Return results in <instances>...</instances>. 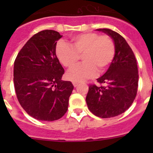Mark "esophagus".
I'll return each instance as SVG.
<instances>
[{
	"label": "esophagus",
	"instance_id": "esophagus-1",
	"mask_svg": "<svg viewBox=\"0 0 153 153\" xmlns=\"http://www.w3.org/2000/svg\"><path fill=\"white\" fill-rule=\"evenodd\" d=\"M72 84H73L74 87H77V86H78V83H75V82H73V83H72Z\"/></svg>",
	"mask_w": 153,
	"mask_h": 153
}]
</instances>
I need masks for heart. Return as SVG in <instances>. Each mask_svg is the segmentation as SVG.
Returning a JSON list of instances; mask_svg holds the SVG:
<instances>
[{
    "mask_svg": "<svg viewBox=\"0 0 153 153\" xmlns=\"http://www.w3.org/2000/svg\"><path fill=\"white\" fill-rule=\"evenodd\" d=\"M71 46L58 42L55 55L65 67L73 68L78 63L80 56L84 62L67 72L69 81L79 82L93 77L96 71L106 72L112 64L115 53L113 41L108 35L87 32L75 35L70 40Z\"/></svg>",
    "mask_w": 153,
    "mask_h": 153,
    "instance_id": "b5f03b06",
    "label": "heart"
}]
</instances>
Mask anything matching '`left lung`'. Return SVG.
<instances>
[{
	"mask_svg": "<svg viewBox=\"0 0 153 153\" xmlns=\"http://www.w3.org/2000/svg\"><path fill=\"white\" fill-rule=\"evenodd\" d=\"M113 41L115 53L106 73L97 79L106 86L90 85L86 101L89 111L103 118L124 113L132 105L137 94L138 71L136 59L126 40L109 29H98Z\"/></svg>",
	"mask_w": 153,
	"mask_h": 153,
	"instance_id": "8db88e82",
	"label": "left lung"
}]
</instances>
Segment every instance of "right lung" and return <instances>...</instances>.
<instances>
[{"label":"right lung","mask_w":153,"mask_h":153,"mask_svg":"<svg viewBox=\"0 0 153 153\" xmlns=\"http://www.w3.org/2000/svg\"><path fill=\"white\" fill-rule=\"evenodd\" d=\"M62 35L50 29L34 35L14 63V85L20 104L32 118L52 121L67 112L74 86L61 80L64 69L55 55Z\"/></svg>","instance_id":"1"}]
</instances>
